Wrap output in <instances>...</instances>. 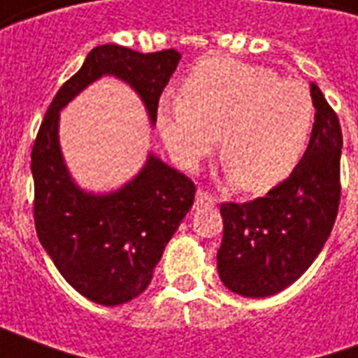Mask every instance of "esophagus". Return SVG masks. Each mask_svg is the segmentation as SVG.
<instances>
[{"label": "esophagus", "mask_w": 358, "mask_h": 358, "mask_svg": "<svg viewBox=\"0 0 358 358\" xmlns=\"http://www.w3.org/2000/svg\"><path fill=\"white\" fill-rule=\"evenodd\" d=\"M218 197L217 195L209 194V192H205V189H197V194H195V205L197 207H203V205H217Z\"/></svg>", "instance_id": "esophagus-1"}]
</instances>
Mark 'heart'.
I'll use <instances>...</instances> for the list:
<instances>
[{
  "label": "heart",
  "instance_id": "b5f03b06",
  "mask_svg": "<svg viewBox=\"0 0 358 358\" xmlns=\"http://www.w3.org/2000/svg\"><path fill=\"white\" fill-rule=\"evenodd\" d=\"M159 130L172 157L194 169L220 136V159L238 187L261 194L285 180L307 148L315 103L297 80L264 66L210 59L159 105Z\"/></svg>",
  "mask_w": 358,
  "mask_h": 358
}]
</instances>
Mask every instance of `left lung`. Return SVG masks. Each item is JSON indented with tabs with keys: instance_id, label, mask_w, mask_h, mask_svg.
<instances>
[{
	"instance_id": "obj_1",
	"label": "left lung",
	"mask_w": 358,
	"mask_h": 358,
	"mask_svg": "<svg viewBox=\"0 0 358 358\" xmlns=\"http://www.w3.org/2000/svg\"><path fill=\"white\" fill-rule=\"evenodd\" d=\"M315 124L293 172L263 197L222 203V284L243 297H268L292 285L313 264L338 217L341 126L336 110L310 82Z\"/></svg>"
}]
</instances>
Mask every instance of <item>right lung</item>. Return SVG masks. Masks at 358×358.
<instances>
[{"label":"right lung","mask_w":358,"mask_h":358,"mask_svg":"<svg viewBox=\"0 0 358 358\" xmlns=\"http://www.w3.org/2000/svg\"><path fill=\"white\" fill-rule=\"evenodd\" d=\"M178 51L140 53L117 43L90 51L80 71L59 88L32 148L38 240L74 289L115 307L151 282L176 228L194 205L195 184L155 155L124 187L92 195L74 186L59 149V110L103 74L128 82L157 120L159 97L180 61Z\"/></svg>","instance_id":"obj_1"}]
</instances>
